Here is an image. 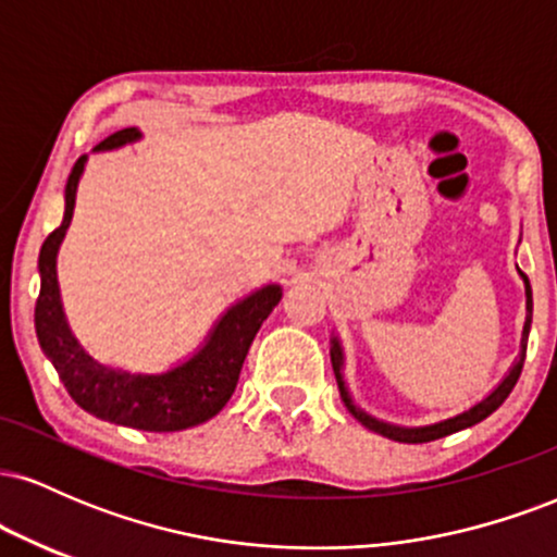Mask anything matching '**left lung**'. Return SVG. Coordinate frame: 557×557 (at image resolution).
Masks as SVG:
<instances>
[{
  "mask_svg": "<svg viewBox=\"0 0 557 557\" xmlns=\"http://www.w3.org/2000/svg\"><path fill=\"white\" fill-rule=\"evenodd\" d=\"M523 274V272H521ZM523 283H527V324H523V350H521V359L516 361V367L510 369V374L505 376L500 385L495 387V393L487 395L482 403H476L474 408H469V411L458 413V417L453 419H445L440 421V424H430V426H417V430H406V426H393V424H385V421H376L369 417V413H363L361 408H356L354 403H350V395L348 389H345V382H343V350H341V343H337V337L332 341V369H335V376H337V387H341V398L345 406H348V411L354 413L356 419L361 421L363 426H369V430L382 434V437L387 440H395V443H430V440H440V437H447V434L453 432H461L466 426H474L479 424L482 419H487L492 411H497V408L503 406V400L508 398L510 389L516 387V382H519L521 376V369H523V356H527V337H529V327H532V285H529V277L523 274Z\"/></svg>",
  "mask_w": 557,
  "mask_h": 557,
  "instance_id": "left-lung-1",
  "label": "left lung"
}]
</instances>
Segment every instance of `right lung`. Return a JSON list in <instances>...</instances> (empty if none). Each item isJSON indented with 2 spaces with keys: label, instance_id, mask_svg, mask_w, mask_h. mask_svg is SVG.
<instances>
[{
  "label": "right lung",
  "instance_id": "right-lung-1",
  "mask_svg": "<svg viewBox=\"0 0 557 557\" xmlns=\"http://www.w3.org/2000/svg\"><path fill=\"white\" fill-rule=\"evenodd\" d=\"M138 136L140 133L136 127H123L101 140L96 151L117 149ZM83 164H86V157L75 162L67 177L62 225L47 235L41 253H38L41 293L36 298V335L41 350L54 363L70 398L78 403L83 411L94 413L96 419L144 432H181L203 424L216 417L225 408L230 395L235 393L248 348H251L261 322L280 304L283 290L280 285H267L235 304L220 319L207 345L194 359L168 374H127L96 363L70 335L60 304V285H57V251H60V243L73 220L75 190H78Z\"/></svg>",
  "mask_w": 557,
  "mask_h": 557
}]
</instances>
